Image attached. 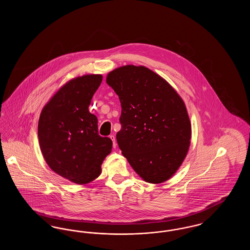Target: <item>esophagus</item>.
<instances>
[{"label": "esophagus", "instance_id": "obj_1", "mask_svg": "<svg viewBox=\"0 0 250 250\" xmlns=\"http://www.w3.org/2000/svg\"><path fill=\"white\" fill-rule=\"evenodd\" d=\"M109 138H110V140L112 141V146H113V148H116V146H117V143H116V139H115V136L114 135H110L109 136Z\"/></svg>", "mask_w": 250, "mask_h": 250}]
</instances>
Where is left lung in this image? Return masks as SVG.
Wrapping results in <instances>:
<instances>
[{"label": "left lung", "instance_id": "8db88e82", "mask_svg": "<svg viewBox=\"0 0 250 250\" xmlns=\"http://www.w3.org/2000/svg\"><path fill=\"white\" fill-rule=\"evenodd\" d=\"M106 82L121 102L116 139L123 155L147 183L172 177L190 145V121L181 96L143 65L121 66L107 74Z\"/></svg>", "mask_w": 250, "mask_h": 250}]
</instances>
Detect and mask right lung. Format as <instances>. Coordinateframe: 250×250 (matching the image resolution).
Listing matches in <instances>:
<instances>
[{
    "label": "right lung",
    "instance_id": "1",
    "mask_svg": "<svg viewBox=\"0 0 250 250\" xmlns=\"http://www.w3.org/2000/svg\"><path fill=\"white\" fill-rule=\"evenodd\" d=\"M101 75H84L64 84L43 107L38 122L39 145L48 167L60 176L83 185L97 178L112 148L98 135L97 118L89 111Z\"/></svg>",
    "mask_w": 250,
    "mask_h": 250
}]
</instances>
